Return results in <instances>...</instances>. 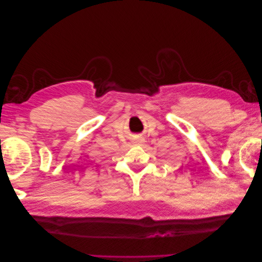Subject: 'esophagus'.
<instances>
[{
    "instance_id": "1",
    "label": "esophagus",
    "mask_w": 262,
    "mask_h": 262,
    "mask_svg": "<svg viewBox=\"0 0 262 262\" xmlns=\"http://www.w3.org/2000/svg\"><path fill=\"white\" fill-rule=\"evenodd\" d=\"M145 142V140H144V138H142V137H140V138H137L136 140H134V142L133 143L136 144V145H142Z\"/></svg>"
}]
</instances>
